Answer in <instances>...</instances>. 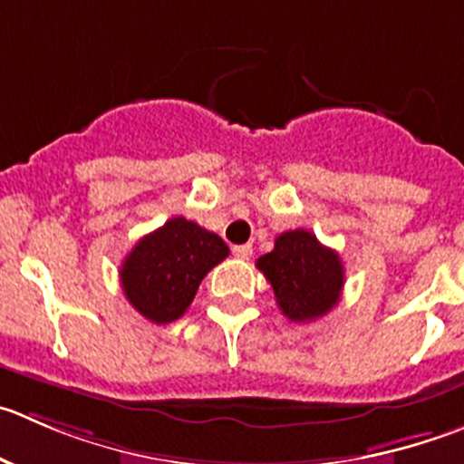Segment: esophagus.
Listing matches in <instances>:
<instances>
[{"instance_id": "1", "label": "esophagus", "mask_w": 464, "mask_h": 464, "mask_svg": "<svg viewBox=\"0 0 464 464\" xmlns=\"http://www.w3.org/2000/svg\"><path fill=\"white\" fill-rule=\"evenodd\" d=\"M232 253H235V257H239V259H250V255H253V246L250 244L235 246V248H232Z\"/></svg>"}]
</instances>
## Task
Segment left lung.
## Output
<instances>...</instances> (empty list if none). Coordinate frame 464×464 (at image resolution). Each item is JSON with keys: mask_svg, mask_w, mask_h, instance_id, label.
<instances>
[{"mask_svg": "<svg viewBox=\"0 0 464 464\" xmlns=\"http://www.w3.org/2000/svg\"><path fill=\"white\" fill-rule=\"evenodd\" d=\"M257 268L273 286L282 314L295 324L316 321L339 303L343 264L307 229H289L276 239Z\"/></svg>", "mask_w": 464, "mask_h": 464, "instance_id": "left-lung-1", "label": "left lung"}]
</instances>
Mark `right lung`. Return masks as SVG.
I'll return each mask as SVG.
<instances>
[{
    "instance_id": "right-lung-1",
    "label": "right lung",
    "mask_w": 464,
    "mask_h": 464,
    "mask_svg": "<svg viewBox=\"0 0 464 464\" xmlns=\"http://www.w3.org/2000/svg\"><path fill=\"white\" fill-rule=\"evenodd\" d=\"M227 255L218 235L175 216L127 255L121 266L122 291L145 319L170 324L188 310L202 277Z\"/></svg>"
}]
</instances>
